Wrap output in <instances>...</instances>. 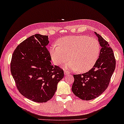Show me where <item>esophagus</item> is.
Masks as SVG:
<instances>
[{
    "label": "esophagus",
    "instance_id": "1",
    "mask_svg": "<svg viewBox=\"0 0 124 124\" xmlns=\"http://www.w3.org/2000/svg\"><path fill=\"white\" fill-rule=\"evenodd\" d=\"M64 74L65 75H68L69 74V72L68 71L65 70V71H64Z\"/></svg>",
    "mask_w": 124,
    "mask_h": 124
}]
</instances>
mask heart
I'll use <instances>...</instances> for the list:
<instances>
[{
    "label": "heart",
    "instance_id": "obj_1",
    "mask_svg": "<svg viewBox=\"0 0 124 124\" xmlns=\"http://www.w3.org/2000/svg\"><path fill=\"white\" fill-rule=\"evenodd\" d=\"M101 46L98 40L86 36H71L62 38L50 48L52 59L56 65L64 63L66 68L86 72L93 68L98 60Z\"/></svg>",
    "mask_w": 124,
    "mask_h": 124
}]
</instances>
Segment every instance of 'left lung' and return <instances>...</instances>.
I'll use <instances>...</instances> for the list:
<instances>
[{"mask_svg":"<svg viewBox=\"0 0 124 124\" xmlns=\"http://www.w3.org/2000/svg\"><path fill=\"white\" fill-rule=\"evenodd\" d=\"M101 46L99 58L93 68L82 74L74 75L72 91L82 100H92L99 97L108 87L115 69L113 49L108 42L95 32Z\"/></svg>","mask_w":124,"mask_h":124,"instance_id":"8db88e82","label":"left lung"}]
</instances>
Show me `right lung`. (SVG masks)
Here are the masks:
<instances>
[{
    "label": "right lung",
    "instance_id": "1",
    "mask_svg": "<svg viewBox=\"0 0 124 124\" xmlns=\"http://www.w3.org/2000/svg\"><path fill=\"white\" fill-rule=\"evenodd\" d=\"M48 36L36 34L21 42L14 50L10 63L11 75L20 93L38 103L50 100L64 71L53 66L46 46Z\"/></svg>",
    "mask_w": 124,
    "mask_h": 124
}]
</instances>
